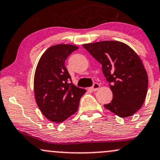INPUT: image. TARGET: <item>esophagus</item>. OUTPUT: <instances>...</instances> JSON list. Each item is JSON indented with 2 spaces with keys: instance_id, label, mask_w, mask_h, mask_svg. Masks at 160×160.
Listing matches in <instances>:
<instances>
[{
  "instance_id": "34e87169",
  "label": "esophagus",
  "mask_w": 160,
  "mask_h": 160,
  "mask_svg": "<svg viewBox=\"0 0 160 160\" xmlns=\"http://www.w3.org/2000/svg\"><path fill=\"white\" fill-rule=\"evenodd\" d=\"M100 86L99 83H94L93 86H92L90 89V90H92V91H97V90H98L99 89H100Z\"/></svg>"
}]
</instances>
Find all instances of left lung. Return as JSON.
Here are the masks:
<instances>
[{
    "label": "left lung",
    "mask_w": 160,
    "mask_h": 160,
    "mask_svg": "<svg viewBox=\"0 0 160 160\" xmlns=\"http://www.w3.org/2000/svg\"><path fill=\"white\" fill-rule=\"evenodd\" d=\"M102 65L112 92L106 109L120 117H130L141 108L148 88V76L142 60L128 45L105 40L83 45Z\"/></svg>",
    "instance_id": "1"
}]
</instances>
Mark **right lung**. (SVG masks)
I'll use <instances>...</instances> for the list:
<instances>
[{"label":"right lung","instance_id":"obj_1","mask_svg":"<svg viewBox=\"0 0 160 160\" xmlns=\"http://www.w3.org/2000/svg\"><path fill=\"white\" fill-rule=\"evenodd\" d=\"M78 49L70 44H58L48 48L40 58L34 74L37 104L46 118L61 122L74 114L80 100L86 93L72 83L65 60Z\"/></svg>","mask_w":160,"mask_h":160}]
</instances>
